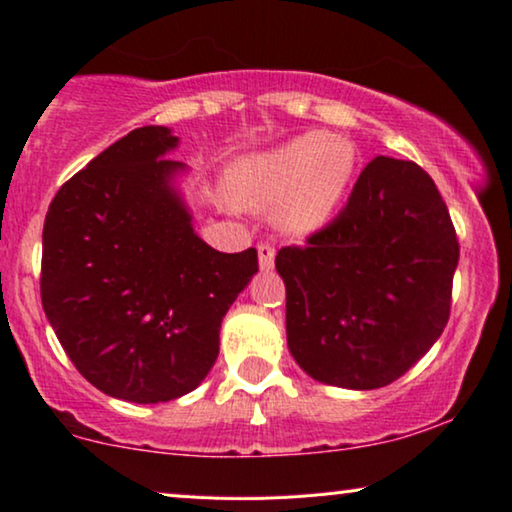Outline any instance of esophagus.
I'll return each mask as SVG.
<instances>
[{
	"mask_svg": "<svg viewBox=\"0 0 512 512\" xmlns=\"http://www.w3.org/2000/svg\"><path fill=\"white\" fill-rule=\"evenodd\" d=\"M257 252H260V269L262 271L274 269V260H276V248H274V245H269V243L257 245Z\"/></svg>",
	"mask_w": 512,
	"mask_h": 512,
	"instance_id": "esophagus-1",
	"label": "esophagus"
}]
</instances>
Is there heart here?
<instances>
[{
	"mask_svg": "<svg viewBox=\"0 0 512 512\" xmlns=\"http://www.w3.org/2000/svg\"><path fill=\"white\" fill-rule=\"evenodd\" d=\"M357 167L352 139L304 132L274 151L243 158L231 172V196L243 208H276L286 234L307 236L333 217Z\"/></svg>",
	"mask_w": 512,
	"mask_h": 512,
	"instance_id": "heart-1",
	"label": "heart"
}]
</instances>
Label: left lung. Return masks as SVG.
I'll return each instance as SVG.
<instances>
[{"label": "left lung", "mask_w": 512, "mask_h": 512, "mask_svg": "<svg viewBox=\"0 0 512 512\" xmlns=\"http://www.w3.org/2000/svg\"><path fill=\"white\" fill-rule=\"evenodd\" d=\"M456 264V229L430 174L378 155L331 224L278 250L290 354L326 385L394 383L442 335Z\"/></svg>", "instance_id": "left-lung-1"}]
</instances>
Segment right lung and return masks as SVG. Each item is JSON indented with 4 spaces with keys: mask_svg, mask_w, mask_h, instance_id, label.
I'll use <instances>...</instances> for the list:
<instances>
[{
    "mask_svg": "<svg viewBox=\"0 0 512 512\" xmlns=\"http://www.w3.org/2000/svg\"><path fill=\"white\" fill-rule=\"evenodd\" d=\"M179 139L139 127L96 155L51 200L42 231V307L96 390L134 404L203 383L219 328L257 274V250L198 238L167 160Z\"/></svg>",
    "mask_w": 512,
    "mask_h": 512,
    "instance_id": "1",
    "label": "right lung"
}]
</instances>
